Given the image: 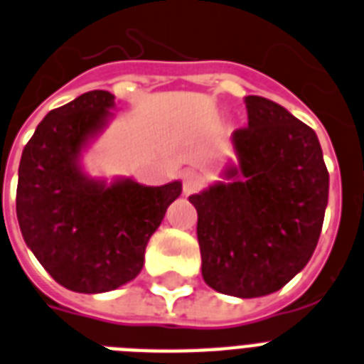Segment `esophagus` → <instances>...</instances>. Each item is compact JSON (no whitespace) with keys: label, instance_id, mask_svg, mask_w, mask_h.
Here are the masks:
<instances>
[{"label":"esophagus","instance_id":"obj_1","mask_svg":"<svg viewBox=\"0 0 364 364\" xmlns=\"http://www.w3.org/2000/svg\"><path fill=\"white\" fill-rule=\"evenodd\" d=\"M202 185V176L198 172H185L183 173V192L185 196L192 194L198 187Z\"/></svg>","mask_w":364,"mask_h":364}]
</instances>
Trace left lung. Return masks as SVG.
<instances>
[{"mask_svg": "<svg viewBox=\"0 0 364 364\" xmlns=\"http://www.w3.org/2000/svg\"><path fill=\"white\" fill-rule=\"evenodd\" d=\"M245 102L249 127L232 134L235 162L188 202L198 211L205 284L252 299L288 284L312 258L329 172L309 125L264 97Z\"/></svg>", "mask_w": 364, "mask_h": 364, "instance_id": "left-lung-1", "label": "left lung"}]
</instances>
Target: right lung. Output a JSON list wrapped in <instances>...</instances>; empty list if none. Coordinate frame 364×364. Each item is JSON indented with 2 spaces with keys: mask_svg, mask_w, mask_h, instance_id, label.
I'll use <instances>...</instances> for the list:
<instances>
[{
  "mask_svg": "<svg viewBox=\"0 0 364 364\" xmlns=\"http://www.w3.org/2000/svg\"><path fill=\"white\" fill-rule=\"evenodd\" d=\"M115 97L87 91L55 108L23 147L16 188L20 232L50 277L78 294H105L144 267L147 241L181 181L146 187L91 177L82 155L112 119Z\"/></svg>",
  "mask_w": 364,
  "mask_h": 364,
  "instance_id": "right-lung-1",
  "label": "right lung"
}]
</instances>
